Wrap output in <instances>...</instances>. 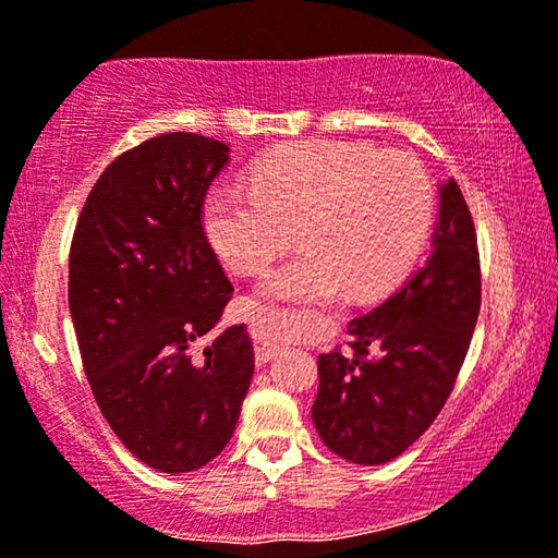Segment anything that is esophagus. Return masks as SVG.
I'll return each mask as SVG.
<instances>
[{
    "mask_svg": "<svg viewBox=\"0 0 558 558\" xmlns=\"http://www.w3.org/2000/svg\"><path fill=\"white\" fill-rule=\"evenodd\" d=\"M256 361L258 363H269L274 355L279 353V345H274V342H256Z\"/></svg>",
    "mask_w": 558,
    "mask_h": 558,
    "instance_id": "34e87169",
    "label": "esophagus"
}]
</instances>
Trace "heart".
Instances as JSON below:
<instances>
[{
  "instance_id": "obj_1",
  "label": "heart",
  "mask_w": 558,
  "mask_h": 558,
  "mask_svg": "<svg viewBox=\"0 0 558 558\" xmlns=\"http://www.w3.org/2000/svg\"><path fill=\"white\" fill-rule=\"evenodd\" d=\"M432 216L422 162L361 142L292 144L256 167L254 187L228 182L205 201V231L235 274L264 271L300 228L307 248L264 281L296 304L391 289L414 266Z\"/></svg>"
}]
</instances>
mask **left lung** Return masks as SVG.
Listing matches in <instances>:
<instances>
[{
	"label": "left lung",
	"mask_w": 558,
	"mask_h": 558,
	"mask_svg": "<svg viewBox=\"0 0 558 558\" xmlns=\"http://www.w3.org/2000/svg\"><path fill=\"white\" fill-rule=\"evenodd\" d=\"M477 233L462 190L439 187L432 254L348 325L350 350L319 355L312 422L335 454L384 464L429 429L452 393L480 315Z\"/></svg>",
	"instance_id": "1"
}]
</instances>
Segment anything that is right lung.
<instances>
[{"instance_id": "right-lung-1", "label": "right lung", "mask_w": 558, "mask_h": 558, "mask_svg": "<svg viewBox=\"0 0 558 558\" xmlns=\"http://www.w3.org/2000/svg\"><path fill=\"white\" fill-rule=\"evenodd\" d=\"M228 144L170 132L106 167L71 243L68 304L83 371L113 434L159 472H193L223 452L254 376L246 327L201 355L233 284L203 228Z\"/></svg>"}]
</instances>
